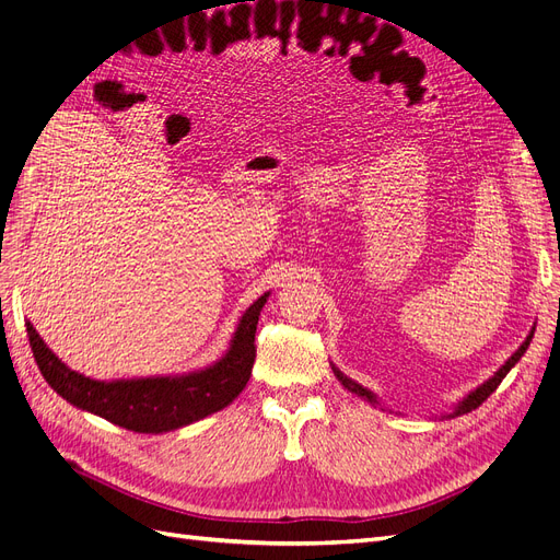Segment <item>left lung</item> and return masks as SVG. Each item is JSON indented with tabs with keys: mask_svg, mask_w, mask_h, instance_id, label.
Returning <instances> with one entry per match:
<instances>
[{
	"mask_svg": "<svg viewBox=\"0 0 560 560\" xmlns=\"http://www.w3.org/2000/svg\"><path fill=\"white\" fill-rule=\"evenodd\" d=\"M533 334H535V327L530 329V334L528 336H525V341L518 346V350L512 354V358L510 360H506L498 371H495V374L493 376H490L486 383H481L477 389H471V393L467 395V397H463L460 401H457L455 404V409H453V413H446V416H442V418H455V416H463V413H469V411H474V409H477V406H481L490 395H493L495 393V389H498V385L502 383V378L506 376V374H510V371H512V366L523 358V352L525 350H528V346H530V341H533ZM331 369H334V376L338 378V383H341L346 389H350V393L352 395H358V397H362L364 401H369V404H374V406H381L378 404V399H376V395L374 393H371V389H366V387H362L360 383H354L352 378H348L346 374H343V371H338V366H334L331 364Z\"/></svg>",
	"mask_w": 560,
	"mask_h": 560,
	"instance_id": "8db88e82",
	"label": "left lung"
}]
</instances>
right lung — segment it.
<instances>
[{"label":"right lung","instance_id":"1","mask_svg":"<svg viewBox=\"0 0 560 560\" xmlns=\"http://www.w3.org/2000/svg\"><path fill=\"white\" fill-rule=\"evenodd\" d=\"M268 296L270 292L261 294L243 313L222 358L206 369L179 376L95 381L56 358L30 322L25 327L42 376L62 399L118 428L140 434H163L222 411L243 393L257 358L254 334Z\"/></svg>","mask_w":560,"mask_h":560}]
</instances>
